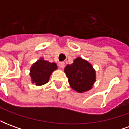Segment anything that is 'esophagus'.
Instances as JSON below:
<instances>
[{"label":"esophagus","instance_id":"esophagus-1","mask_svg":"<svg viewBox=\"0 0 129 129\" xmlns=\"http://www.w3.org/2000/svg\"><path fill=\"white\" fill-rule=\"evenodd\" d=\"M58 66L60 68H63L65 66V63L64 62H59L58 63Z\"/></svg>","mask_w":129,"mask_h":129}]
</instances>
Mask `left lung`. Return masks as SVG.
<instances>
[{"instance_id":"1","label":"left lung","mask_w":129,"mask_h":129,"mask_svg":"<svg viewBox=\"0 0 129 129\" xmlns=\"http://www.w3.org/2000/svg\"><path fill=\"white\" fill-rule=\"evenodd\" d=\"M70 86L82 93L91 89L96 81V71L89 62L81 57L74 59L73 63L65 67Z\"/></svg>"}]
</instances>
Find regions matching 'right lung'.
<instances>
[{"label": "right lung", "instance_id": "right-lung-1", "mask_svg": "<svg viewBox=\"0 0 129 129\" xmlns=\"http://www.w3.org/2000/svg\"><path fill=\"white\" fill-rule=\"evenodd\" d=\"M56 69L57 66L55 63H50L41 58L33 63L30 68L29 75L32 83L36 86L44 85L48 83L52 72Z\"/></svg>", "mask_w": 129, "mask_h": 129}]
</instances>
